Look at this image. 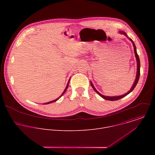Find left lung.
I'll use <instances>...</instances> for the list:
<instances>
[{"instance_id": "obj_1", "label": "left lung", "mask_w": 155, "mask_h": 155, "mask_svg": "<svg viewBox=\"0 0 155 155\" xmlns=\"http://www.w3.org/2000/svg\"><path fill=\"white\" fill-rule=\"evenodd\" d=\"M120 33L121 34H124L125 36H127V34L123 32V31H120ZM128 38V37H127ZM130 41L132 43V45H133V47H134V53H135V56H136V61H137V74H136V80L134 81V83L133 84V85H132V87L130 88V90L127 92L126 93V94H123V95H121V96H104L102 94H101V93H99L97 90L96 88L94 87V85L93 84L92 82L91 81V85L92 86V87L93 88V90L101 96L102 97L103 99H105V100H107V101H117V100H118V99H120L124 97H125L126 96H127V94H129L131 91H132V90H133L134 89V87H136V86L137 85V83H138V81H139V77H140V59H139V57L137 54V50H136V45H135V43L134 42L132 41V40L130 38H128Z\"/></svg>"}]
</instances>
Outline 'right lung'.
Segmentation results:
<instances>
[{
    "label": "right lung",
    "mask_w": 155,
    "mask_h": 155,
    "mask_svg": "<svg viewBox=\"0 0 155 155\" xmlns=\"http://www.w3.org/2000/svg\"><path fill=\"white\" fill-rule=\"evenodd\" d=\"M71 79V78H70ZM70 79L69 80V81H68V84H67V86H66V87H65V89L64 90V91H63V93H62V94L59 97H58L56 99H55V100H53V101H50V102H47V103H45L44 104H51V103H53V102H56V101H57L62 96H63V94L65 93V91H66V90H68V86H69V81H70Z\"/></svg>",
    "instance_id": "add662e5"
}]
</instances>
